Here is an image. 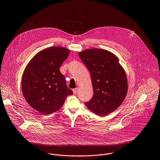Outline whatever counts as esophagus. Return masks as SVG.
Returning <instances> with one entry per match:
<instances>
[{
	"mask_svg": "<svg viewBox=\"0 0 160 160\" xmlns=\"http://www.w3.org/2000/svg\"><path fill=\"white\" fill-rule=\"evenodd\" d=\"M78 88L77 87V88H74V89H73V93L74 94H76L77 93V92H78Z\"/></svg>",
	"mask_w": 160,
	"mask_h": 160,
	"instance_id": "esophagus-1",
	"label": "esophagus"
}]
</instances>
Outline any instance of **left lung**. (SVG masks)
<instances>
[{
	"label": "left lung",
	"instance_id": "1",
	"mask_svg": "<svg viewBox=\"0 0 160 160\" xmlns=\"http://www.w3.org/2000/svg\"><path fill=\"white\" fill-rule=\"evenodd\" d=\"M78 55L90 73L94 93L85 105L97 115H108L120 106L128 92L127 77L119 59L100 48L86 49Z\"/></svg>",
	"mask_w": 160,
	"mask_h": 160
}]
</instances>
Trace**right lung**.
I'll return each mask as SVG.
<instances>
[{"mask_svg": "<svg viewBox=\"0 0 160 160\" xmlns=\"http://www.w3.org/2000/svg\"><path fill=\"white\" fill-rule=\"evenodd\" d=\"M70 53L62 47L38 52L28 63L22 77V92L27 102L42 114L58 110L67 96L73 94L59 68Z\"/></svg>", "mask_w": 160, "mask_h": 160, "instance_id": "right-lung-1", "label": "right lung"}]
</instances>
